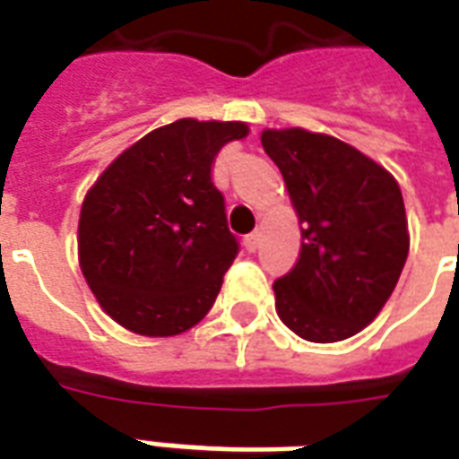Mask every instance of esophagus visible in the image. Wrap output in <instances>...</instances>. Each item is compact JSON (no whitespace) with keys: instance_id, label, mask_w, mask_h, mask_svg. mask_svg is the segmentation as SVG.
<instances>
[{"instance_id":"1","label":"esophagus","mask_w":459,"mask_h":459,"mask_svg":"<svg viewBox=\"0 0 459 459\" xmlns=\"http://www.w3.org/2000/svg\"><path fill=\"white\" fill-rule=\"evenodd\" d=\"M260 238H263V233H260V230H253L250 236H246V238H243V243H246V250L255 253L257 247H260Z\"/></svg>"}]
</instances>
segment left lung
I'll use <instances>...</instances> for the list:
<instances>
[{"label":"left lung","mask_w":459,"mask_h":459,"mask_svg":"<svg viewBox=\"0 0 459 459\" xmlns=\"http://www.w3.org/2000/svg\"><path fill=\"white\" fill-rule=\"evenodd\" d=\"M260 141L301 226L297 264L273 284L274 308L304 341H345L375 321L409 255L402 189L333 135L264 128Z\"/></svg>","instance_id":"8db88e82"}]
</instances>
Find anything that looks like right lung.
Returning a JSON list of instances; mask_svg holds the SVG:
<instances>
[{
  "label": "right lung",
  "mask_w": 459,
  "mask_h": 459,
  "mask_svg": "<svg viewBox=\"0 0 459 459\" xmlns=\"http://www.w3.org/2000/svg\"><path fill=\"white\" fill-rule=\"evenodd\" d=\"M246 135L243 121L179 118L126 148L91 185L77 226L80 267L118 325L168 338L209 314L238 255L212 165Z\"/></svg>",
  "instance_id": "add662e5"
}]
</instances>
